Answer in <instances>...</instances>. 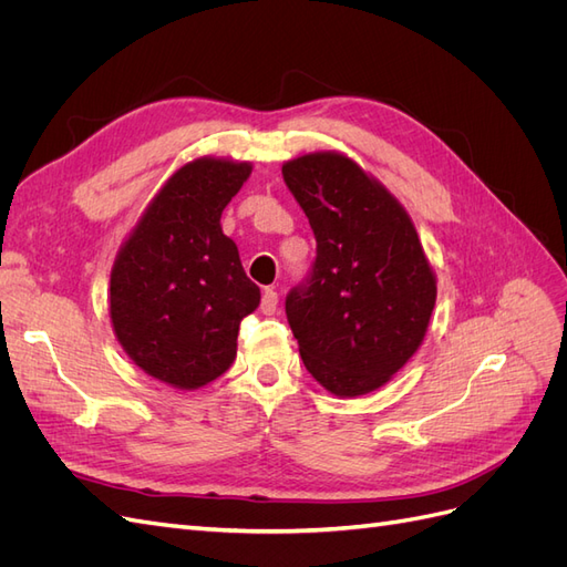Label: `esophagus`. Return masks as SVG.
I'll list each match as a JSON object with an SVG mask.
<instances>
[{
  "instance_id": "obj_1",
  "label": "esophagus",
  "mask_w": 567,
  "mask_h": 567,
  "mask_svg": "<svg viewBox=\"0 0 567 567\" xmlns=\"http://www.w3.org/2000/svg\"><path fill=\"white\" fill-rule=\"evenodd\" d=\"M277 307H279V293L274 288H265L262 290V302H260V310H262V315H274L277 312Z\"/></svg>"
}]
</instances>
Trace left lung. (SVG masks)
<instances>
[{"label": "left lung", "instance_id": "1", "mask_svg": "<svg viewBox=\"0 0 567 567\" xmlns=\"http://www.w3.org/2000/svg\"><path fill=\"white\" fill-rule=\"evenodd\" d=\"M281 173L317 238L310 277L286 296L290 331L326 390L367 394L423 342L435 274L406 210L348 156L307 153Z\"/></svg>", "mask_w": 567, "mask_h": 567}]
</instances>
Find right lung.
<instances>
[{"label":"right lung","instance_id":"right-lung-1","mask_svg":"<svg viewBox=\"0 0 567 567\" xmlns=\"http://www.w3.org/2000/svg\"><path fill=\"white\" fill-rule=\"evenodd\" d=\"M250 169L221 158L186 163L115 257L113 331L136 367L173 388L196 390L225 373L241 319L260 305V288L219 225Z\"/></svg>","mask_w":567,"mask_h":567}]
</instances>
